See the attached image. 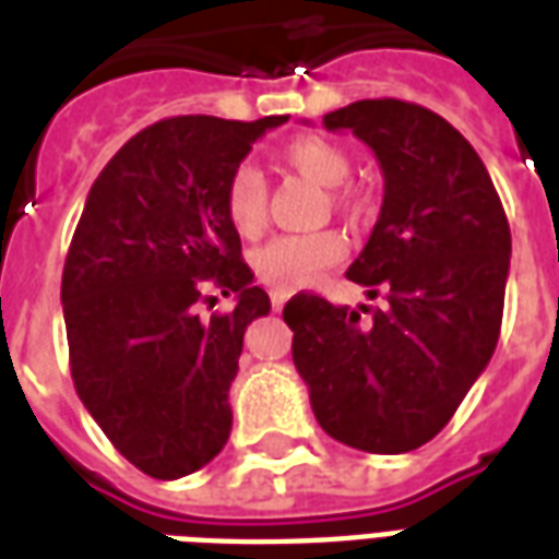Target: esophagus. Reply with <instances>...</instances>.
I'll return each instance as SVG.
<instances>
[{
    "mask_svg": "<svg viewBox=\"0 0 559 559\" xmlns=\"http://www.w3.org/2000/svg\"><path fill=\"white\" fill-rule=\"evenodd\" d=\"M284 302H287V293H272V308H275V311H281V308H284Z\"/></svg>",
    "mask_w": 559,
    "mask_h": 559,
    "instance_id": "1",
    "label": "esophagus"
}]
</instances>
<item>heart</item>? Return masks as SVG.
Wrapping results in <instances>:
<instances>
[{
    "label": "heart",
    "instance_id": "heart-1",
    "mask_svg": "<svg viewBox=\"0 0 559 559\" xmlns=\"http://www.w3.org/2000/svg\"><path fill=\"white\" fill-rule=\"evenodd\" d=\"M278 158L284 167H290L311 182L326 185V188L347 182V176H350L347 148H341L338 143L320 138V134H302V138L287 140L278 148ZM347 197H350L347 191H335L338 203H344ZM266 203L269 191L263 173L251 164H239L224 185V215L233 224V230L245 239L260 236L266 227ZM341 257H344V239L332 230L275 236L254 254V272L257 278L269 284L272 290L293 293L311 284L329 266H335Z\"/></svg>",
    "mask_w": 559,
    "mask_h": 559
}]
</instances>
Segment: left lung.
Returning a JSON list of instances; mask_svg holds the SVG:
<instances>
[{"label": "left lung", "mask_w": 559, "mask_h": 559, "mask_svg": "<svg viewBox=\"0 0 559 559\" xmlns=\"http://www.w3.org/2000/svg\"><path fill=\"white\" fill-rule=\"evenodd\" d=\"M323 126L353 131L380 160L383 209L347 278L386 305L350 311L296 293L284 305L293 362L329 437L377 455L413 452L443 431L491 362L509 221L476 148L428 107L371 98Z\"/></svg>", "instance_id": "obj_1"}]
</instances>
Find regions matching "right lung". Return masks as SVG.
I'll list each match as a JSON object with an SVG mask.
<instances>
[{"instance_id": "right-lung-1", "label": "right lung", "mask_w": 559, "mask_h": 559, "mask_svg": "<svg viewBox=\"0 0 559 559\" xmlns=\"http://www.w3.org/2000/svg\"><path fill=\"white\" fill-rule=\"evenodd\" d=\"M284 122L160 119L107 160L86 197L62 269L71 377L107 440L152 479L194 473L230 437L245 329L272 305L251 284L224 185ZM209 286L236 292L237 308L200 318Z\"/></svg>"}]
</instances>
